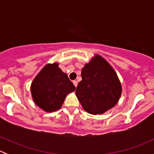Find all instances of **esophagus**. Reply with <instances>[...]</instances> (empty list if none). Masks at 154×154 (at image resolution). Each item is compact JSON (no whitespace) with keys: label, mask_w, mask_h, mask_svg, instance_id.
I'll return each mask as SVG.
<instances>
[{"label":"esophagus","mask_w":154,"mask_h":154,"mask_svg":"<svg viewBox=\"0 0 154 154\" xmlns=\"http://www.w3.org/2000/svg\"><path fill=\"white\" fill-rule=\"evenodd\" d=\"M73 83H74V85L75 86V87H77V84H78V82H77V80H73Z\"/></svg>","instance_id":"esophagus-1"}]
</instances>
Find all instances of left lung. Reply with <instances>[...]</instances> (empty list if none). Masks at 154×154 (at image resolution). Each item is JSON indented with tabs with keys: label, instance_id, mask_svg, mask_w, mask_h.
Returning a JSON list of instances; mask_svg holds the SVG:
<instances>
[{
	"label": "left lung",
	"instance_id": "1",
	"mask_svg": "<svg viewBox=\"0 0 154 154\" xmlns=\"http://www.w3.org/2000/svg\"><path fill=\"white\" fill-rule=\"evenodd\" d=\"M81 77L76 95L87 112L102 114L118 103L122 85L114 69L100 56L85 65Z\"/></svg>",
	"mask_w": 154,
	"mask_h": 154
}]
</instances>
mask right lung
Here are the masks:
<instances>
[{
    "mask_svg": "<svg viewBox=\"0 0 154 154\" xmlns=\"http://www.w3.org/2000/svg\"><path fill=\"white\" fill-rule=\"evenodd\" d=\"M30 88L35 104L51 112L60 109L66 95L76 88L58 64L54 63L42 68L32 81Z\"/></svg>",
    "mask_w": 154,
    "mask_h": 154,
    "instance_id": "add662e5",
    "label": "right lung"
}]
</instances>
